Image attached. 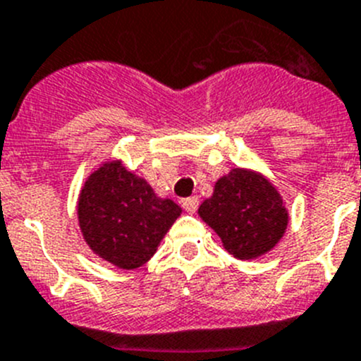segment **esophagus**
<instances>
[{
	"mask_svg": "<svg viewBox=\"0 0 361 361\" xmlns=\"http://www.w3.org/2000/svg\"><path fill=\"white\" fill-rule=\"evenodd\" d=\"M198 204H200V202H198V197H190L183 200V207L186 209L188 212H197Z\"/></svg>",
	"mask_w": 361,
	"mask_h": 361,
	"instance_id": "34e87169",
	"label": "esophagus"
}]
</instances>
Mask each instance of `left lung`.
Masks as SVG:
<instances>
[{
	"mask_svg": "<svg viewBox=\"0 0 361 361\" xmlns=\"http://www.w3.org/2000/svg\"><path fill=\"white\" fill-rule=\"evenodd\" d=\"M198 214L241 260L269 252L289 221L276 190L264 177L241 168L219 178L214 195L200 205Z\"/></svg>",
	"mask_w": 361,
	"mask_h": 361,
	"instance_id": "1",
	"label": "left lung"
}]
</instances>
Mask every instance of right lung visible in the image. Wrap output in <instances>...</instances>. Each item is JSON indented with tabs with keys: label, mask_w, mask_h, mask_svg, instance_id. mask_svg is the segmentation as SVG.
Wrapping results in <instances>:
<instances>
[{
	"label": "right lung",
	"mask_w": 361,
	"mask_h": 361,
	"mask_svg": "<svg viewBox=\"0 0 361 361\" xmlns=\"http://www.w3.org/2000/svg\"><path fill=\"white\" fill-rule=\"evenodd\" d=\"M78 216L99 257L122 269H136L154 255L180 207L156 197L147 180L120 163H108L81 190Z\"/></svg>",
	"instance_id": "right-lung-1"
}]
</instances>
